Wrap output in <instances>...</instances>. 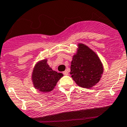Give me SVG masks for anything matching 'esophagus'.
I'll use <instances>...</instances> for the list:
<instances>
[{
    "mask_svg": "<svg viewBox=\"0 0 127 127\" xmlns=\"http://www.w3.org/2000/svg\"><path fill=\"white\" fill-rule=\"evenodd\" d=\"M63 73H64V75H68V70H65L64 72H63Z\"/></svg>",
    "mask_w": 127,
    "mask_h": 127,
    "instance_id": "34e87169",
    "label": "esophagus"
}]
</instances>
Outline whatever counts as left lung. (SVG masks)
<instances>
[{
  "mask_svg": "<svg viewBox=\"0 0 127 127\" xmlns=\"http://www.w3.org/2000/svg\"><path fill=\"white\" fill-rule=\"evenodd\" d=\"M78 47L71 62L70 73L78 86L90 89L100 80L103 65L96 53L89 47L83 43H78Z\"/></svg>",
  "mask_w": 127,
  "mask_h": 127,
  "instance_id": "left-lung-1",
  "label": "left lung"
}]
</instances>
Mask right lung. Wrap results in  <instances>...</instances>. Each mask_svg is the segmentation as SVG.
I'll list each match as a JSON object with an SVG mask.
<instances>
[{
	"instance_id": "add662e5",
	"label": "right lung",
	"mask_w": 127,
	"mask_h": 127,
	"mask_svg": "<svg viewBox=\"0 0 127 127\" xmlns=\"http://www.w3.org/2000/svg\"><path fill=\"white\" fill-rule=\"evenodd\" d=\"M62 73L53 70L47 64V60L38 62L33 68L32 80L35 89L42 92H49L54 89L58 81L63 77Z\"/></svg>"
}]
</instances>
